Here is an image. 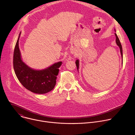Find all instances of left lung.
Instances as JSON below:
<instances>
[{"instance_id":"left-lung-1","label":"left lung","mask_w":135,"mask_h":135,"mask_svg":"<svg viewBox=\"0 0 135 135\" xmlns=\"http://www.w3.org/2000/svg\"><path fill=\"white\" fill-rule=\"evenodd\" d=\"M115 31L116 32V30H115V29H114ZM115 37H116V43L117 44V45L120 48V53H121V57H122V63H123V53H122V45H121V44L120 43V41L119 39V38L117 35L116 33H115ZM79 60H76V62H75V64H76V67H77V69H78V70L79 71Z\"/></svg>"}]
</instances>
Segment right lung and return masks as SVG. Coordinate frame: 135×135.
<instances>
[{"instance_id": "add662e5", "label": "right lung", "mask_w": 135, "mask_h": 135, "mask_svg": "<svg viewBox=\"0 0 135 135\" xmlns=\"http://www.w3.org/2000/svg\"><path fill=\"white\" fill-rule=\"evenodd\" d=\"M21 32L16 42L13 55V67L18 81L28 90L37 94L46 93L52 90L56 84V76L61 65V61L41 70L34 69L25 63L18 46Z\"/></svg>"}]
</instances>
